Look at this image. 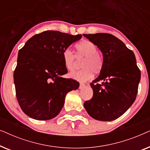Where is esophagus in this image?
Here are the masks:
<instances>
[{
	"label": "esophagus",
	"mask_w": 150,
	"mask_h": 150,
	"mask_svg": "<svg viewBox=\"0 0 150 150\" xmlns=\"http://www.w3.org/2000/svg\"><path fill=\"white\" fill-rule=\"evenodd\" d=\"M85 84H83V83H80V86H79V89H83L84 87H85Z\"/></svg>",
	"instance_id": "esophagus-1"
}]
</instances>
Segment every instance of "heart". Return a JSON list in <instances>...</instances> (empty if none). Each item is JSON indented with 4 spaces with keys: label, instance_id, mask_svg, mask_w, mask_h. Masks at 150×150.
Here are the masks:
<instances>
[{
    "label": "heart",
    "instance_id": "b5f03b06",
    "mask_svg": "<svg viewBox=\"0 0 150 150\" xmlns=\"http://www.w3.org/2000/svg\"><path fill=\"white\" fill-rule=\"evenodd\" d=\"M75 48L78 56L84 58L81 64V67L84 69L69 73V76L79 82H86L93 77V72L98 74L101 71L102 59L97 53V47L90 41L82 40L76 44ZM62 57L65 68L68 71L74 70L76 67V59L71 51L69 49L65 50Z\"/></svg>",
    "mask_w": 150,
    "mask_h": 150
}]
</instances>
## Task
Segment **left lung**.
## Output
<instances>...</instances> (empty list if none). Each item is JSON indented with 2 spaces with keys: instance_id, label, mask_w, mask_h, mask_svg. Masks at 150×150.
<instances>
[{
  "instance_id": "8db88e82",
  "label": "left lung",
  "mask_w": 150,
  "mask_h": 150,
  "mask_svg": "<svg viewBox=\"0 0 150 150\" xmlns=\"http://www.w3.org/2000/svg\"><path fill=\"white\" fill-rule=\"evenodd\" d=\"M83 35L103 55L100 75L90 84L93 97L84 103V107L95 120H116L132 106L137 97L141 71L134 54L112 35L100 33Z\"/></svg>"
}]
</instances>
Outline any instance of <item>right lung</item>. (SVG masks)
<instances>
[{"label": "right lung", "mask_w": 150, "mask_h": 150, "mask_svg": "<svg viewBox=\"0 0 150 150\" xmlns=\"http://www.w3.org/2000/svg\"><path fill=\"white\" fill-rule=\"evenodd\" d=\"M81 35L47 30L30 38L18 52L13 74L16 97L22 110L36 120H49L58 115L66 94L79 83L63 75L67 72L62 54Z\"/></svg>", "instance_id": "add662e5"}]
</instances>
